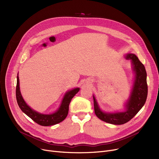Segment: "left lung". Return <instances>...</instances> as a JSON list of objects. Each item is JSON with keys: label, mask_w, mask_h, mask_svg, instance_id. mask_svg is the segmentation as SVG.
Instances as JSON below:
<instances>
[{"label": "left lung", "mask_w": 159, "mask_h": 159, "mask_svg": "<svg viewBox=\"0 0 159 159\" xmlns=\"http://www.w3.org/2000/svg\"><path fill=\"white\" fill-rule=\"evenodd\" d=\"M126 58L131 61L135 80L129 97L124 106L125 111L115 113L103 111L100 108L95 96L93 95L94 110L97 117L102 121L115 125L126 123L135 116L144 105L148 95L147 73L144 66L135 54L128 53Z\"/></svg>", "instance_id": "left-lung-1"}]
</instances>
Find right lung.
<instances>
[{"label":"right lung","instance_id":"obj_1","mask_svg":"<svg viewBox=\"0 0 159 159\" xmlns=\"http://www.w3.org/2000/svg\"><path fill=\"white\" fill-rule=\"evenodd\" d=\"M16 87V98L18 105L20 110L33 121L39 124L40 126H49L60 123L63 121L68 114L69 105L73 97L76 95L80 90L79 88H74L70 90L65 93L61 104L58 109L54 113L50 114L40 113L30 107L24 100L21 95L19 87V78L17 75Z\"/></svg>","mask_w":159,"mask_h":159}]
</instances>
